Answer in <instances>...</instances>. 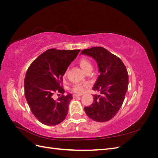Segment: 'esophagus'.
I'll return each instance as SVG.
<instances>
[{
	"instance_id": "34e87169",
	"label": "esophagus",
	"mask_w": 158,
	"mask_h": 158,
	"mask_svg": "<svg viewBox=\"0 0 158 158\" xmlns=\"http://www.w3.org/2000/svg\"><path fill=\"white\" fill-rule=\"evenodd\" d=\"M78 97H81V95H77V94H74V95H73V98H78Z\"/></svg>"
}]
</instances>
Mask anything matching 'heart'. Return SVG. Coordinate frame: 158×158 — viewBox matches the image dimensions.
Returning <instances> with one entry per match:
<instances>
[{"label": "heart", "instance_id": "1", "mask_svg": "<svg viewBox=\"0 0 158 158\" xmlns=\"http://www.w3.org/2000/svg\"><path fill=\"white\" fill-rule=\"evenodd\" d=\"M79 64L80 66L81 69H82L84 72H86L88 70L92 69V65L91 64L90 62L85 58L81 59L79 61ZM67 74V71L66 72L64 75L66 76ZM88 87V84H76L73 85V91L75 93L77 94H82L84 92V88Z\"/></svg>", "mask_w": 158, "mask_h": 158}]
</instances>
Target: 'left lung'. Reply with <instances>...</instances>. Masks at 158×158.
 I'll list each match as a JSON object with an SVG mask.
<instances>
[{
	"instance_id": "1",
	"label": "left lung",
	"mask_w": 158,
	"mask_h": 158,
	"mask_svg": "<svg viewBox=\"0 0 158 158\" xmlns=\"http://www.w3.org/2000/svg\"><path fill=\"white\" fill-rule=\"evenodd\" d=\"M97 62L99 75L93 90L94 102L84 107L88 117L97 122H106L113 118L122 106L128 89V75L122 60L103 47H95L81 52Z\"/></svg>"
}]
</instances>
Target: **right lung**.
Segmentation results:
<instances>
[{"instance_id":"add662e5","label":"right lung","mask_w":158,"mask_h":158,"mask_svg":"<svg viewBox=\"0 0 158 158\" xmlns=\"http://www.w3.org/2000/svg\"><path fill=\"white\" fill-rule=\"evenodd\" d=\"M80 50L50 49L33 60L24 79V92L31 111L38 121L55 126L63 121L69 111L72 94L55 100V92L64 94L63 77Z\"/></svg>"}]
</instances>
